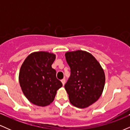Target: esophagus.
Here are the masks:
<instances>
[{
    "mask_svg": "<svg viewBox=\"0 0 130 130\" xmlns=\"http://www.w3.org/2000/svg\"><path fill=\"white\" fill-rule=\"evenodd\" d=\"M61 82H62L63 86H64V84H65V79H62L61 80Z\"/></svg>",
    "mask_w": 130,
    "mask_h": 130,
    "instance_id": "obj_1",
    "label": "esophagus"
}]
</instances>
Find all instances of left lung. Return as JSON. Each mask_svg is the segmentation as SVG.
Instances as JSON below:
<instances>
[{"label": "left lung", "mask_w": 130, "mask_h": 130, "mask_svg": "<svg viewBox=\"0 0 130 130\" xmlns=\"http://www.w3.org/2000/svg\"><path fill=\"white\" fill-rule=\"evenodd\" d=\"M65 58L71 70V75L65 85L70 103L77 108H87L103 93L104 70L97 60L84 51L67 52Z\"/></svg>", "instance_id": "1"}]
</instances>
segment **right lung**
I'll return each instance as SVG.
<instances>
[{"instance_id":"add662e5","label":"right lung","mask_w":130,"mask_h":130,"mask_svg":"<svg viewBox=\"0 0 130 130\" xmlns=\"http://www.w3.org/2000/svg\"><path fill=\"white\" fill-rule=\"evenodd\" d=\"M56 55L45 51L31 53L24 61L19 74L22 92L30 102L39 106L50 105L62 87L51 65Z\"/></svg>"}]
</instances>
